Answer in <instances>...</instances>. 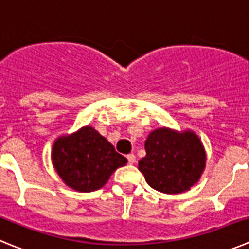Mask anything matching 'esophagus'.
<instances>
[{
  "label": "esophagus",
  "mask_w": 249,
  "mask_h": 249,
  "mask_svg": "<svg viewBox=\"0 0 249 249\" xmlns=\"http://www.w3.org/2000/svg\"><path fill=\"white\" fill-rule=\"evenodd\" d=\"M126 157H127V160H128L129 164H133L136 162V156L133 155V153H129V155H127Z\"/></svg>",
  "instance_id": "34e87169"
}]
</instances>
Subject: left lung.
Segmentation results:
<instances>
[{
    "label": "left lung",
    "mask_w": 249,
    "mask_h": 249,
    "mask_svg": "<svg viewBox=\"0 0 249 249\" xmlns=\"http://www.w3.org/2000/svg\"><path fill=\"white\" fill-rule=\"evenodd\" d=\"M144 148L138 169L147 183L162 193L186 192L198 182L206 167V152L192 131L157 128L148 135Z\"/></svg>",
    "instance_id": "left-lung-1"
}]
</instances>
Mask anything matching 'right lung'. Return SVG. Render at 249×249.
<instances>
[{
    "instance_id": "add662e5",
    "label": "right lung",
    "mask_w": 249,
    "mask_h": 249,
    "mask_svg": "<svg viewBox=\"0 0 249 249\" xmlns=\"http://www.w3.org/2000/svg\"><path fill=\"white\" fill-rule=\"evenodd\" d=\"M54 169L68 187L78 192L100 190L127 158L93 127L86 126L57 138L52 148Z\"/></svg>"
}]
</instances>
